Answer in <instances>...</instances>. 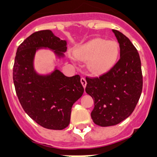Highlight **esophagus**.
Wrapping results in <instances>:
<instances>
[{
	"label": "esophagus",
	"mask_w": 157,
	"mask_h": 157,
	"mask_svg": "<svg viewBox=\"0 0 157 157\" xmlns=\"http://www.w3.org/2000/svg\"><path fill=\"white\" fill-rule=\"evenodd\" d=\"M81 83H82V85L83 86V87H84V88H86V78H83V77L81 78Z\"/></svg>",
	"instance_id": "34e87169"
}]
</instances>
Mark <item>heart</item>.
<instances>
[{
  "label": "heart",
  "instance_id": "1",
  "mask_svg": "<svg viewBox=\"0 0 157 157\" xmlns=\"http://www.w3.org/2000/svg\"><path fill=\"white\" fill-rule=\"evenodd\" d=\"M118 54L119 46L117 43L100 38L90 40L75 50V56L78 59L88 60L86 63L88 71L96 75L108 71L117 61Z\"/></svg>",
  "mask_w": 157,
  "mask_h": 157
}]
</instances>
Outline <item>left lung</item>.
Masks as SVG:
<instances>
[{"mask_svg":"<svg viewBox=\"0 0 157 157\" xmlns=\"http://www.w3.org/2000/svg\"><path fill=\"white\" fill-rule=\"evenodd\" d=\"M113 32L120 46V59L99 77H86V92L94 100L92 119L102 127L117 124L132 114L140 98L143 83L137 50L121 32Z\"/></svg>","mask_w":157,"mask_h":157,"instance_id":"left-lung-1","label":"left lung"}]
</instances>
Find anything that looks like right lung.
I'll list each match as a JSON object with an SVG mask.
<instances>
[{
    "mask_svg": "<svg viewBox=\"0 0 157 157\" xmlns=\"http://www.w3.org/2000/svg\"><path fill=\"white\" fill-rule=\"evenodd\" d=\"M67 41L50 30L36 32L17 49L13 81L18 100L25 113L40 126L62 130L70 123L72 105L82 96L84 88L78 75L67 77L58 70L50 75H39L33 69L37 49L47 47L62 56Z\"/></svg>",
    "mask_w": 157,
    "mask_h": 157,
    "instance_id": "add662e5",
    "label": "right lung"
}]
</instances>
